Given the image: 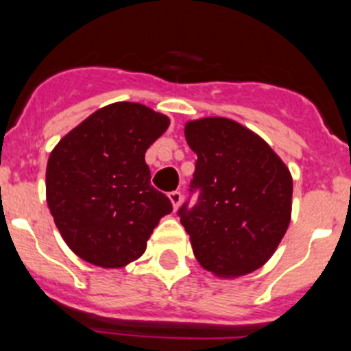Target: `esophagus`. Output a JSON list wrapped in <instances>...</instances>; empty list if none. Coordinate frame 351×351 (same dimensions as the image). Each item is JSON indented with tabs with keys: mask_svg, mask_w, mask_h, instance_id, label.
Segmentation results:
<instances>
[{
	"mask_svg": "<svg viewBox=\"0 0 351 351\" xmlns=\"http://www.w3.org/2000/svg\"><path fill=\"white\" fill-rule=\"evenodd\" d=\"M168 197H169V200H171L173 210H178L180 204H182V198H183L182 192H178V190H175V192H171V193H169Z\"/></svg>",
	"mask_w": 351,
	"mask_h": 351,
	"instance_id": "34e87169",
	"label": "esophagus"
}]
</instances>
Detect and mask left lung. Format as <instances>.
<instances>
[{"instance_id":"8db88e82","label":"left lung","mask_w":351,"mask_h":351,"mask_svg":"<svg viewBox=\"0 0 351 351\" xmlns=\"http://www.w3.org/2000/svg\"><path fill=\"white\" fill-rule=\"evenodd\" d=\"M197 154L193 208H180L197 261L212 275L236 278L263 267L292 215V175L258 134L226 117L185 123Z\"/></svg>"}]
</instances>
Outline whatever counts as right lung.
I'll use <instances>...</instances> for the list:
<instances>
[{"label":"right lung","mask_w":351,"mask_h":351,"mask_svg":"<svg viewBox=\"0 0 351 351\" xmlns=\"http://www.w3.org/2000/svg\"><path fill=\"white\" fill-rule=\"evenodd\" d=\"M169 119L132 101L97 110L58 143L45 171L56 226L81 260L120 268L146 251L161 217L173 210L151 185L146 151Z\"/></svg>","instance_id":"add662e5"}]
</instances>
